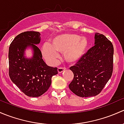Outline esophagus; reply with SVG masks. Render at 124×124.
Returning <instances> with one entry per match:
<instances>
[{
	"label": "esophagus",
	"mask_w": 124,
	"mask_h": 124,
	"mask_svg": "<svg viewBox=\"0 0 124 124\" xmlns=\"http://www.w3.org/2000/svg\"><path fill=\"white\" fill-rule=\"evenodd\" d=\"M66 69L64 67H58V73H62V71H64Z\"/></svg>",
	"instance_id": "1"
}]
</instances>
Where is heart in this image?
<instances>
[{
    "mask_svg": "<svg viewBox=\"0 0 124 124\" xmlns=\"http://www.w3.org/2000/svg\"><path fill=\"white\" fill-rule=\"evenodd\" d=\"M88 46L89 41L85 37L75 33H64L53 38L51 45H43L42 53L43 57L52 63L58 58L57 53H63L64 60L73 64L84 57Z\"/></svg>",
    "mask_w": 124,
    "mask_h": 124,
    "instance_id": "1",
    "label": "heart"
}]
</instances>
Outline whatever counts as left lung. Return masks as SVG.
<instances>
[{
  "label": "left lung",
  "instance_id": "obj_1",
  "mask_svg": "<svg viewBox=\"0 0 124 124\" xmlns=\"http://www.w3.org/2000/svg\"><path fill=\"white\" fill-rule=\"evenodd\" d=\"M95 45L70 69L74 77L69 85L81 97L98 95L111 78L113 71V46L103 34H95Z\"/></svg>",
  "mask_w": 124,
  "mask_h": 124
}]
</instances>
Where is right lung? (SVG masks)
<instances>
[{
	"mask_svg": "<svg viewBox=\"0 0 124 124\" xmlns=\"http://www.w3.org/2000/svg\"><path fill=\"white\" fill-rule=\"evenodd\" d=\"M40 42L38 31H25L16 36L9 48V75L11 81L26 95L37 97L44 94L51 84V78L58 73L57 67L48 66L36 45ZM32 49L33 55L27 58L25 51Z\"/></svg>",
	"mask_w": 124,
	"mask_h": 124,
	"instance_id": "1",
	"label": "right lung"
}]
</instances>
